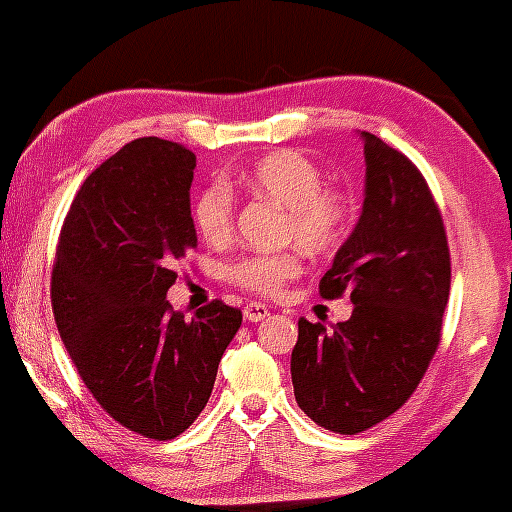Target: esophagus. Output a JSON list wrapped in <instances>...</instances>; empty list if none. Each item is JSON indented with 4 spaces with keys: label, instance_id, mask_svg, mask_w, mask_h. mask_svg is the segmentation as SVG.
I'll list each match as a JSON object with an SVG mask.
<instances>
[{
    "label": "esophagus",
    "instance_id": "obj_1",
    "mask_svg": "<svg viewBox=\"0 0 512 512\" xmlns=\"http://www.w3.org/2000/svg\"><path fill=\"white\" fill-rule=\"evenodd\" d=\"M243 315L248 322H262L264 317H269V308L264 303H248L245 305Z\"/></svg>",
    "mask_w": 512,
    "mask_h": 512
}]
</instances>
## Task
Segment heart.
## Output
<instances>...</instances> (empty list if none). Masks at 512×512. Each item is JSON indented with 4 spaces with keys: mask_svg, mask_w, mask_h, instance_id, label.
Wrapping results in <instances>:
<instances>
[{
    "mask_svg": "<svg viewBox=\"0 0 512 512\" xmlns=\"http://www.w3.org/2000/svg\"><path fill=\"white\" fill-rule=\"evenodd\" d=\"M240 185L252 195L284 209L281 238L296 240L308 252H327L349 226V197L325 185L322 170L298 151H272L257 158L240 175ZM192 221L207 243H226L233 231V197L226 185L214 182L192 204ZM301 269L296 250L252 252L228 267V281L257 296H276Z\"/></svg>",
    "mask_w": 512,
    "mask_h": 512,
    "instance_id": "1",
    "label": "heart"
}]
</instances>
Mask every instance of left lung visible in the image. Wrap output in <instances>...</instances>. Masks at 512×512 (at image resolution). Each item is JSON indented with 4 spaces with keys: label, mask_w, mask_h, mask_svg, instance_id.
I'll return each instance as SVG.
<instances>
[{
    "label": "left lung",
    "mask_w": 512,
    "mask_h": 512,
    "mask_svg": "<svg viewBox=\"0 0 512 512\" xmlns=\"http://www.w3.org/2000/svg\"><path fill=\"white\" fill-rule=\"evenodd\" d=\"M366 199L354 233L320 279L327 301L349 293L346 322L298 320L293 395L317 426L354 436L414 395L438 351L450 296L443 216L421 170L363 132Z\"/></svg>",
    "instance_id": "obj_1"
}]
</instances>
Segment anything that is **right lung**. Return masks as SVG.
<instances>
[{
	"instance_id": "obj_1",
	"label": "right lung",
	"mask_w": 512,
	"mask_h": 512,
	"mask_svg": "<svg viewBox=\"0 0 512 512\" xmlns=\"http://www.w3.org/2000/svg\"><path fill=\"white\" fill-rule=\"evenodd\" d=\"M197 156L168 139L122 146L76 192L62 223L50 298L81 380L117 424L173 440L207 407L243 313L211 301L192 320L166 293L197 248Z\"/></svg>"
}]
</instances>
